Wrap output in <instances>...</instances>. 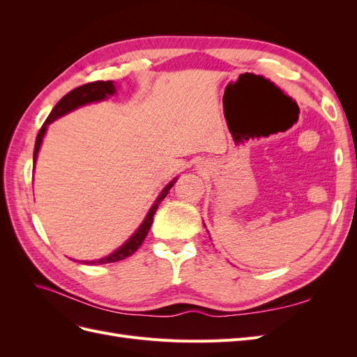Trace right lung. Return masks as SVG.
I'll return each instance as SVG.
<instances>
[{
  "instance_id": "1",
  "label": "right lung",
  "mask_w": 357,
  "mask_h": 357,
  "mask_svg": "<svg viewBox=\"0 0 357 357\" xmlns=\"http://www.w3.org/2000/svg\"><path fill=\"white\" fill-rule=\"evenodd\" d=\"M116 92L114 86H113V82L107 80V82H102V80H98V82H91V83H86V84H82L79 86V88L73 89L71 92H68L66 96H62V98L59 100V102L53 107L52 113L49 114V117L45 121V123H43L41 129L37 134V139H36V147H34V164L37 160V153H38V149L41 146V142H43V137H45V132L47 129V125L52 123L55 119L67 114L68 112L77 109V107L83 105V104H88V102H93V101H100V100H104L107 95H113ZM172 185H174V181H171L169 185L162 190V193L159 195V198L156 199L155 205L152 207V210L149 211L147 218L144 219L143 225L139 226V229L129 238L121 248H117V250L112 255H109L107 257H102L100 259V261H92L91 264H98V265H102V264H112V262H117V261H122V259L134 255L139 247H142L144 238L147 236L149 231H150V226H152L153 223V215L159 207L160 201L164 199L167 197L168 190L172 188ZM84 264H89V262H84Z\"/></svg>"
}]
</instances>
